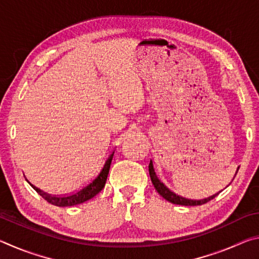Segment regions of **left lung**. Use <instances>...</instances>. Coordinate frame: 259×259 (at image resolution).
<instances>
[{"label": "left lung", "mask_w": 259, "mask_h": 259, "mask_svg": "<svg viewBox=\"0 0 259 259\" xmlns=\"http://www.w3.org/2000/svg\"><path fill=\"white\" fill-rule=\"evenodd\" d=\"M239 170V168H238ZM238 170H236V172H238ZM148 171H150V176H151V181L153 183V185H154L155 190L157 191V193L162 196V198L165 199L166 201H169V202H171L174 204H181V205H201V204H204L209 202L210 200H212L213 198H216L218 195L217 194H213L211 196H209V198H205L202 200H190V199H186V198H183V196H179L177 195L176 193H174L169 190L168 187H166L163 183H161L159 181V178H157L156 174L154 171V168H153V162L152 160L150 161V164H148ZM236 175V174H235ZM235 177V176H234Z\"/></svg>", "instance_id": "8db88e82"}]
</instances>
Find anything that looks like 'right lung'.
I'll return each instance as SVG.
<instances>
[{"label":"right lung","instance_id":"obj_1","mask_svg":"<svg viewBox=\"0 0 259 259\" xmlns=\"http://www.w3.org/2000/svg\"><path fill=\"white\" fill-rule=\"evenodd\" d=\"M113 156L114 151L111 152V154L105 159L102 166H100L99 171L96 174L89 182H87L84 185L81 186L78 190H75L73 193H69L67 195H51L41 191L40 188L35 187L33 185L32 186L43 199L47 200L48 202L51 204L57 205V207H71V205L83 203L88 200L93 199L95 195H97L104 188L105 184H106L109 168H111Z\"/></svg>","mask_w":259,"mask_h":259}]
</instances>
